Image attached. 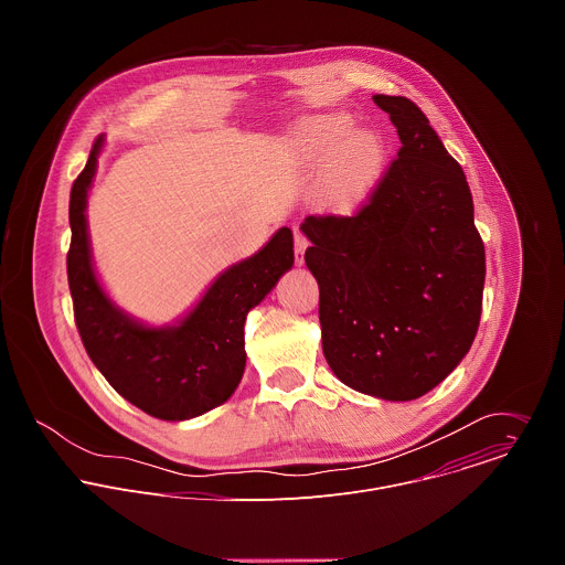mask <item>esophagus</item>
I'll use <instances>...</instances> for the list:
<instances>
[{"label":"esophagus","instance_id":"34e87169","mask_svg":"<svg viewBox=\"0 0 565 565\" xmlns=\"http://www.w3.org/2000/svg\"><path fill=\"white\" fill-rule=\"evenodd\" d=\"M308 248V238L301 232H295V264L301 266L303 264V253Z\"/></svg>","mask_w":565,"mask_h":565}]
</instances>
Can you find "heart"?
I'll list each match as a JSON object with an SVG mask.
<instances>
[{
	"instance_id": "1",
	"label": "heart",
	"mask_w": 565,
	"mask_h": 565,
	"mask_svg": "<svg viewBox=\"0 0 565 565\" xmlns=\"http://www.w3.org/2000/svg\"><path fill=\"white\" fill-rule=\"evenodd\" d=\"M351 131L353 118L347 114L319 116L306 129V147L319 158L331 156L342 142H347L335 170V179L344 188L364 181L375 170L382 156V142L373 131H358L349 139Z\"/></svg>"
}]
</instances>
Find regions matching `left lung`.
Masks as SVG:
<instances>
[{
  "instance_id": "1",
  "label": "left lung",
  "mask_w": 565,
  "mask_h": 565,
  "mask_svg": "<svg viewBox=\"0 0 565 565\" xmlns=\"http://www.w3.org/2000/svg\"><path fill=\"white\" fill-rule=\"evenodd\" d=\"M373 103L397 129V158L358 212L303 218L312 244L303 259L333 373L360 393L407 402L471 349L486 248L462 168L427 116L402 96Z\"/></svg>"
}]
</instances>
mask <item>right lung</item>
I'll return each mask as SVG.
<instances>
[{
    "instance_id": "1",
    "label": "right lung",
    "mask_w": 565,
    "mask_h": 565,
    "mask_svg": "<svg viewBox=\"0 0 565 565\" xmlns=\"http://www.w3.org/2000/svg\"><path fill=\"white\" fill-rule=\"evenodd\" d=\"M103 145L105 136L94 142L68 201L75 324L92 362L134 407L160 420H190L223 405L244 377L246 315L292 268V232L279 227L259 253L223 270L177 324L147 327L111 301L92 259L87 196Z\"/></svg>"
}]
</instances>
